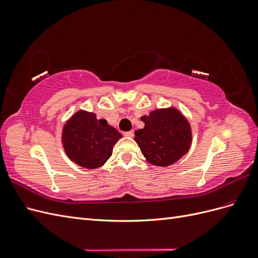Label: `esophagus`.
<instances>
[{
    "instance_id": "34e87169",
    "label": "esophagus",
    "mask_w": 258,
    "mask_h": 258,
    "mask_svg": "<svg viewBox=\"0 0 258 258\" xmlns=\"http://www.w3.org/2000/svg\"><path fill=\"white\" fill-rule=\"evenodd\" d=\"M124 136L126 137H128V138H132L135 136V132H134V130H130V131H127V132H124Z\"/></svg>"
}]
</instances>
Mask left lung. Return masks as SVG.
I'll return each mask as SVG.
<instances>
[{
  "instance_id": "left-lung-1",
  "label": "left lung",
  "mask_w": 258,
  "mask_h": 258,
  "mask_svg": "<svg viewBox=\"0 0 258 258\" xmlns=\"http://www.w3.org/2000/svg\"><path fill=\"white\" fill-rule=\"evenodd\" d=\"M141 120L144 128L135 132V141L148 163L168 167L188 153L192 142L191 127L176 107L154 110L142 116Z\"/></svg>"
}]
</instances>
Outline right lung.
<instances>
[{
    "mask_svg": "<svg viewBox=\"0 0 258 258\" xmlns=\"http://www.w3.org/2000/svg\"><path fill=\"white\" fill-rule=\"evenodd\" d=\"M122 136L105 119L85 110L77 111L62 128L61 142L70 160L86 169L102 167Z\"/></svg>",
    "mask_w": 258,
    "mask_h": 258,
    "instance_id": "right-lung-1",
    "label": "right lung"
}]
</instances>
